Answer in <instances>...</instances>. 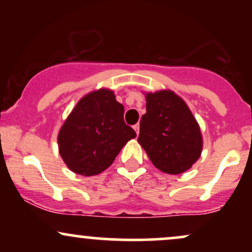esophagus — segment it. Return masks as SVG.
Instances as JSON below:
<instances>
[{
  "label": "esophagus",
  "mask_w": 252,
  "mask_h": 252,
  "mask_svg": "<svg viewBox=\"0 0 252 252\" xmlns=\"http://www.w3.org/2000/svg\"><path fill=\"white\" fill-rule=\"evenodd\" d=\"M132 128H134V130L136 131V134H140V124H135L134 126H132Z\"/></svg>",
  "instance_id": "obj_1"
}]
</instances>
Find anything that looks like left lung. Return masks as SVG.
Here are the masks:
<instances>
[{
  "mask_svg": "<svg viewBox=\"0 0 252 252\" xmlns=\"http://www.w3.org/2000/svg\"><path fill=\"white\" fill-rule=\"evenodd\" d=\"M138 143L153 164L167 174H181L200 158L202 135L189 105L172 90L147 92Z\"/></svg>",
  "mask_w": 252,
  "mask_h": 252,
  "instance_id": "obj_1",
  "label": "left lung"
}]
</instances>
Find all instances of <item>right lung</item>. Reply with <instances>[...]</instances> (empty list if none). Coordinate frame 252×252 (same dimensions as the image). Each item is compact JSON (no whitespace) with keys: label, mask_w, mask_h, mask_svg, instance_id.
Returning a JSON list of instances; mask_svg holds the SVG:
<instances>
[{"label":"right lung","mask_w":252,"mask_h":252,"mask_svg":"<svg viewBox=\"0 0 252 252\" xmlns=\"http://www.w3.org/2000/svg\"><path fill=\"white\" fill-rule=\"evenodd\" d=\"M123 115L124 106L110 89L80 98L58 134L59 154L68 169L92 176L109 168L126 142L136 137Z\"/></svg>","instance_id":"right-lung-1"}]
</instances>
